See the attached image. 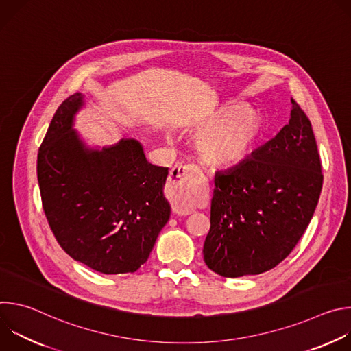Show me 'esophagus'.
<instances>
[{
    "label": "esophagus",
    "instance_id": "34e87169",
    "mask_svg": "<svg viewBox=\"0 0 351 351\" xmlns=\"http://www.w3.org/2000/svg\"><path fill=\"white\" fill-rule=\"evenodd\" d=\"M194 171L189 165H175L168 180V197L178 214H191L195 208Z\"/></svg>",
    "mask_w": 351,
    "mask_h": 351
}]
</instances>
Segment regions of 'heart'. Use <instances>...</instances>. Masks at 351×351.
Wrapping results in <instances>:
<instances>
[{
    "mask_svg": "<svg viewBox=\"0 0 351 351\" xmlns=\"http://www.w3.org/2000/svg\"><path fill=\"white\" fill-rule=\"evenodd\" d=\"M197 153L207 165L232 168L244 162L265 133L260 115L241 106H225L191 123Z\"/></svg>",
    "mask_w": 351,
    "mask_h": 351,
    "instance_id": "obj_1",
    "label": "heart"
}]
</instances>
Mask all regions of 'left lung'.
<instances>
[{"mask_svg": "<svg viewBox=\"0 0 351 351\" xmlns=\"http://www.w3.org/2000/svg\"><path fill=\"white\" fill-rule=\"evenodd\" d=\"M311 122L291 98L290 121L240 165L218 172L204 261L225 278L282 263L306 232L322 190Z\"/></svg>", "mask_w": 351, "mask_h": 351, "instance_id": "8db88e82", "label": "left lung"}]
</instances>
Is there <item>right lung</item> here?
<instances>
[{
  "label": "right lung",
  "mask_w": 351,
  "mask_h": 351,
  "mask_svg": "<svg viewBox=\"0 0 351 351\" xmlns=\"http://www.w3.org/2000/svg\"><path fill=\"white\" fill-rule=\"evenodd\" d=\"M76 93L58 107L37 156L43 208L73 260L106 275L136 272L171 215L168 168L149 164L137 140L88 148L73 129Z\"/></svg>",
  "instance_id": "obj_1"
}]
</instances>
